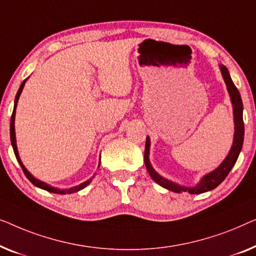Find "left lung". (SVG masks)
I'll use <instances>...</instances> for the list:
<instances>
[{"instance_id": "1", "label": "left lung", "mask_w": 256, "mask_h": 256, "mask_svg": "<svg viewBox=\"0 0 256 256\" xmlns=\"http://www.w3.org/2000/svg\"><path fill=\"white\" fill-rule=\"evenodd\" d=\"M220 70L224 78L225 84L228 86V90L231 97L232 104H233V114H234V140H233L232 148L230 150L228 156H226V159L222 161V164L219 166L217 169H214V172H211L210 174L205 175L202 181L196 186L192 188H186V186H181L178 184H175L174 182L168 181L158 174V172L152 168V166L150 164L148 154H150V138H146V145H145V156H144V160H145V166L147 168V172H150V178L156 181L158 184L164 186V188L170 190L174 192H188L189 194H202L210 192V190L214 189L216 186H218L220 183L226 178V176L228 175V172L233 168V166L236 164L238 156L241 148H242L244 144V120H242V100H241L240 92L238 90V88L233 84L231 76L228 68L225 66H220Z\"/></svg>"}]
</instances>
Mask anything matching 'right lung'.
<instances>
[{"mask_svg":"<svg viewBox=\"0 0 256 256\" xmlns=\"http://www.w3.org/2000/svg\"><path fill=\"white\" fill-rule=\"evenodd\" d=\"M25 81H26V78H25V80H24L23 82H22V84H20V89H18V92H17V95H16V97H15V106H14V111H12V120H10V140H12V145L14 152H15L16 159H17V161H18V162H20L22 169H23L25 176H26V178H28V181H30V182L32 183V184H34L36 186H38V188L44 189V190H46V192H53V194H66V192L72 194V192H78V190L84 189V186H87L89 184V183L92 182V178L88 180V181L84 182V183H81V184L74 186V188H70V189H68V190H60V189L53 188V186L46 184V183L39 181V180H37V178H34V176H32V175L30 174V172H28V169L24 167L23 164H22V161H20V156H18V150H17V146H16V136H15V114H16L17 102H18L20 95L22 90H23V87H24V84H25ZM98 167H100V164H98Z\"/></svg>","mask_w":256,"mask_h":256,"instance_id":"add662e5","label":"right lung"}]
</instances>
